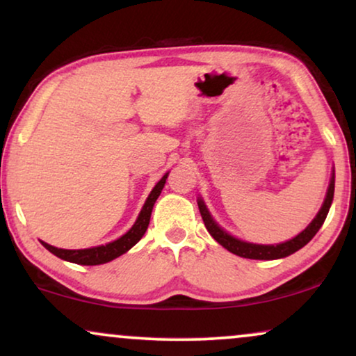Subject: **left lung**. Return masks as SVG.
Returning <instances> with one entry per match:
<instances>
[{"label":"left lung","instance_id":"1","mask_svg":"<svg viewBox=\"0 0 356 356\" xmlns=\"http://www.w3.org/2000/svg\"><path fill=\"white\" fill-rule=\"evenodd\" d=\"M334 186H335V173H332V178H330L329 188H327V194H325L324 204L321 207V211L318 212V216L314 217V220L309 223L308 227L305 228L300 235H296L291 240L280 243V245H254V243H246L238 240V238L228 235V233L220 228L213 220L211 213H209L206 204H204L202 199H197V206H199V212H201V217L204 220V225H206L207 232L211 233L213 240H216L218 245H222L225 250H228L233 254L240 256V257H246V259H264V261H270V259H280V257H286L290 254H293L298 250H301L305 245L313 240V236L319 232V228L323 227V223L327 217L330 204H332L334 199Z\"/></svg>","mask_w":356,"mask_h":356}]
</instances>
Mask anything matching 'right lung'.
<instances>
[{
	"instance_id": "1",
	"label": "right lung",
	"mask_w": 356,
	"mask_h": 356,
	"mask_svg": "<svg viewBox=\"0 0 356 356\" xmlns=\"http://www.w3.org/2000/svg\"><path fill=\"white\" fill-rule=\"evenodd\" d=\"M167 177L168 173H165L162 179L155 184V188L150 191L147 201L144 204L143 211L139 213L138 220L134 222V225L131 227V230L128 233H124V235L118 238V240L111 241L108 245L87 248V250H61V248H55L48 245L45 241H40V243L47 248L48 251L60 257V259L74 262V264H81V266H99V264H105V262L116 259V257L124 254L126 251H129L131 248H133L136 243L144 236V233L149 227L150 213H152L154 204L160 196V193H162L165 181H167Z\"/></svg>"
}]
</instances>
